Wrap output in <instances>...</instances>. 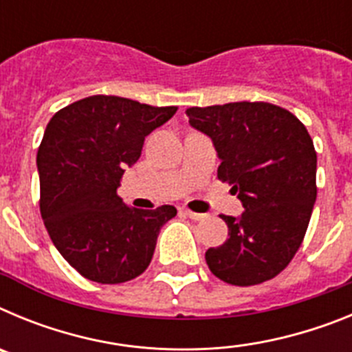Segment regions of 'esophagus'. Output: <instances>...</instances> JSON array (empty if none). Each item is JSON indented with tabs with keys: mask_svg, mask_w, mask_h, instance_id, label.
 I'll return each mask as SVG.
<instances>
[{
	"mask_svg": "<svg viewBox=\"0 0 352 352\" xmlns=\"http://www.w3.org/2000/svg\"><path fill=\"white\" fill-rule=\"evenodd\" d=\"M183 213H185L186 217H188V219H192V220H203L204 217H206L204 213H195V211H190V210H185Z\"/></svg>",
	"mask_w": 352,
	"mask_h": 352,
	"instance_id": "1",
	"label": "esophagus"
}]
</instances>
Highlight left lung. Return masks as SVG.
Instances as JSON below:
<instances>
[{"label":"left lung","mask_w":352,"mask_h":352,"mask_svg":"<svg viewBox=\"0 0 352 352\" xmlns=\"http://www.w3.org/2000/svg\"><path fill=\"white\" fill-rule=\"evenodd\" d=\"M188 123L213 141L219 179L232 185L245 211L220 214L229 238L208 248L214 276L256 285L276 276L300 248L317 197V155L305 125L268 102L186 109Z\"/></svg>","instance_id":"1"}]
</instances>
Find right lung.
Here are the masks:
<instances>
[{
    "label": "right lung",
    "mask_w": 352,
    "mask_h": 352,
    "mask_svg": "<svg viewBox=\"0 0 352 352\" xmlns=\"http://www.w3.org/2000/svg\"><path fill=\"white\" fill-rule=\"evenodd\" d=\"M176 111L93 95L49 121L36 155L40 213L54 247L84 278L121 284L151 263L160 227L176 208H130L116 190L141 157L146 135Z\"/></svg>",
    "instance_id": "1"
}]
</instances>
